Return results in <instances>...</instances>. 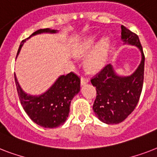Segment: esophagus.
I'll return each instance as SVG.
<instances>
[{
	"instance_id": "esophagus-1",
	"label": "esophagus",
	"mask_w": 157,
	"mask_h": 157,
	"mask_svg": "<svg viewBox=\"0 0 157 157\" xmlns=\"http://www.w3.org/2000/svg\"><path fill=\"white\" fill-rule=\"evenodd\" d=\"M89 82V79L86 78V77H84V76H82L81 79V86H83V85H85V84L88 83Z\"/></svg>"
}]
</instances>
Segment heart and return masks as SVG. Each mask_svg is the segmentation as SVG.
<instances>
[{"mask_svg": "<svg viewBox=\"0 0 157 157\" xmlns=\"http://www.w3.org/2000/svg\"><path fill=\"white\" fill-rule=\"evenodd\" d=\"M94 42L95 39L94 37L86 38L76 45L74 50L75 54L76 55H83L86 54L92 49ZM107 46L108 41L106 39H103L87 55L85 63L90 71H97L103 66L107 58Z\"/></svg>", "mask_w": 157, "mask_h": 157, "instance_id": "b5f03b06", "label": "heart"}]
</instances>
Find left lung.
<instances>
[{
  "instance_id": "8db88e82",
  "label": "left lung",
  "mask_w": 157,
  "mask_h": 157,
  "mask_svg": "<svg viewBox=\"0 0 157 157\" xmlns=\"http://www.w3.org/2000/svg\"><path fill=\"white\" fill-rule=\"evenodd\" d=\"M121 39L124 44L136 45L142 53V61L137 70L129 76H119L111 64H107L91 78L97 95L93 110L98 119L106 124H118L131 114L139 103L144 79V57L139 36L121 25Z\"/></svg>"
}]
</instances>
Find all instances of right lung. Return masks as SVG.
Returning a JSON list of instances; mask_svg holds the SVG:
<instances>
[{
  "mask_svg": "<svg viewBox=\"0 0 157 157\" xmlns=\"http://www.w3.org/2000/svg\"><path fill=\"white\" fill-rule=\"evenodd\" d=\"M42 33H56L55 30L40 29L36 31L32 36ZM22 40L18 54L23 43L26 40ZM17 91L21 105L31 120L40 126L52 129L60 126L66 121L70 112L71 99L80 91L81 79L74 72H70L66 76H59L55 83L45 94L40 96L28 95L22 90L14 74Z\"/></svg>",
  "mask_w": 157,
  "mask_h": 157,
  "instance_id": "add662e5",
  "label": "right lung"
}]
</instances>
